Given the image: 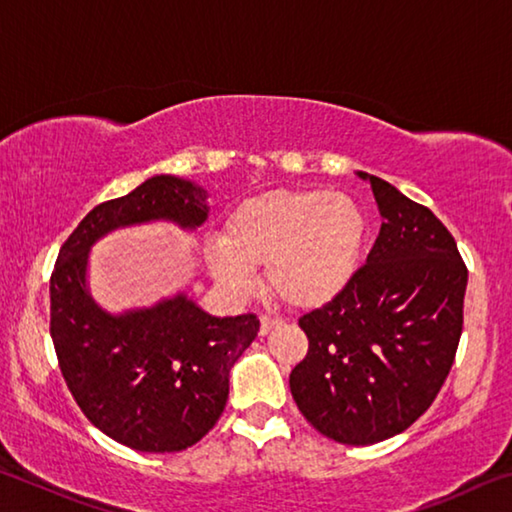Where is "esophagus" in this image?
I'll list each match as a JSON object with an SVG mask.
<instances>
[{
	"label": "esophagus",
	"instance_id": "1",
	"mask_svg": "<svg viewBox=\"0 0 512 512\" xmlns=\"http://www.w3.org/2000/svg\"><path fill=\"white\" fill-rule=\"evenodd\" d=\"M282 325V318H271V316H262L259 318V334H268L273 327H280Z\"/></svg>",
	"mask_w": 512,
	"mask_h": 512
}]
</instances>
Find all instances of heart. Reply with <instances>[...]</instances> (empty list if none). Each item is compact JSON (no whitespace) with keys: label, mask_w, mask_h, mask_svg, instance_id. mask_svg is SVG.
<instances>
[{"label":"heart","mask_w":512,"mask_h":512,"mask_svg":"<svg viewBox=\"0 0 512 512\" xmlns=\"http://www.w3.org/2000/svg\"><path fill=\"white\" fill-rule=\"evenodd\" d=\"M366 216L343 194L273 189L241 201L225 216L221 237L205 248L212 280L230 298L253 289V266L291 307L334 300L357 273Z\"/></svg>","instance_id":"heart-1"}]
</instances>
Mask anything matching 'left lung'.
Wrapping results in <instances>:
<instances>
[{"mask_svg":"<svg viewBox=\"0 0 512 512\" xmlns=\"http://www.w3.org/2000/svg\"><path fill=\"white\" fill-rule=\"evenodd\" d=\"M375 246L339 296L298 323L307 357L289 386L300 413L343 445L393 438L436 400L463 332L467 268L429 207L370 173Z\"/></svg>","mask_w":512,"mask_h":512,"instance_id":"8db88e82","label":"left lung"}]
</instances>
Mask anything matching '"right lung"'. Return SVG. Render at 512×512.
I'll return each instance as SVG.
<instances>
[{
	"instance_id": "1",
	"label": "right lung",
	"mask_w": 512,
	"mask_h": 512,
	"mask_svg": "<svg viewBox=\"0 0 512 512\" xmlns=\"http://www.w3.org/2000/svg\"><path fill=\"white\" fill-rule=\"evenodd\" d=\"M207 192L192 180L153 176L94 207L60 248L49 282L58 366L94 427L137 452H183L221 418L230 368L259 332L255 314L216 318L185 293L110 314L88 289L90 250L117 228L171 221L196 230Z\"/></svg>"
}]
</instances>
